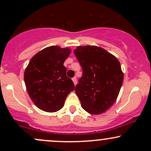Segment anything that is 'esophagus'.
I'll list each match as a JSON object with an SVG mask.
<instances>
[{
    "mask_svg": "<svg viewBox=\"0 0 151 151\" xmlns=\"http://www.w3.org/2000/svg\"><path fill=\"white\" fill-rule=\"evenodd\" d=\"M72 81H73L74 85H76V84H77V77H73V78H72Z\"/></svg>",
    "mask_w": 151,
    "mask_h": 151,
    "instance_id": "1",
    "label": "esophagus"
}]
</instances>
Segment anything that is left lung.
<instances>
[{"instance_id":"1","label":"left lung","mask_w":151,"mask_h":151,"mask_svg":"<svg viewBox=\"0 0 151 151\" xmlns=\"http://www.w3.org/2000/svg\"><path fill=\"white\" fill-rule=\"evenodd\" d=\"M74 52L82 68L74 89L81 106L91 114L104 113L116 101L122 86L120 62L100 47L79 46Z\"/></svg>"}]
</instances>
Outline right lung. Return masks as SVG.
Segmentation results:
<instances>
[{
  "label": "right lung",
  "mask_w": 151,
  "mask_h": 151,
  "mask_svg": "<svg viewBox=\"0 0 151 151\" xmlns=\"http://www.w3.org/2000/svg\"><path fill=\"white\" fill-rule=\"evenodd\" d=\"M70 53V48L48 47L34 55L26 67L24 80L27 93L36 106L44 111L60 110L74 89L64 66Z\"/></svg>",
  "instance_id": "1"
}]
</instances>
